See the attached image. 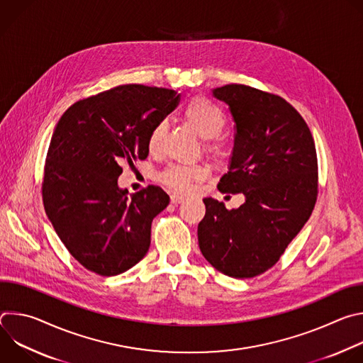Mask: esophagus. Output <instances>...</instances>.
<instances>
[{
    "instance_id": "1",
    "label": "esophagus",
    "mask_w": 363,
    "mask_h": 363,
    "mask_svg": "<svg viewBox=\"0 0 363 363\" xmlns=\"http://www.w3.org/2000/svg\"><path fill=\"white\" fill-rule=\"evenodd\" d=\"M184 201V196L182 195H178V194H174V195H171V202L172 203H181Z\"/></svg>"
}]
</instances>
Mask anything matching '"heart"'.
Segmentation results:
<instances>
[{
	"instance_id": "obj_1",
	"label": "heart",
	"mask_w": 363,
	"mask_h": 363,
	"mask_svg": "<svg viewBox=\"0 0 363 363\" xmlns=\"http://www.w3.org/2000/svg\"><path fill=\"white\" fill-rule=\"evenodd\" d=\"M184 119L191 129L203 140H211L217 138L225 126V115L220 106L206 97H196L191 100L184 109ZM164 123L155 125L150 130L147 146L155 150L164 136ZM213 155H221L218 145L210 143L206 146ZM206 169L202 165H171L161 174V181L177 191H188L194 182L203 179Z\"/></svg>"
}]
</instances>
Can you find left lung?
<instances>
[{
	"instance_id": "obj_1",
	"label": "left lung",
	"mask_w": 363,
	"mask_h": 363,
	"mask_svg": "<svg viewBox=\"0 0 363 363\" xmlns=\"http://www.w3.org/2000/svg\"><path fill=\"white\" fill-rule=\"evenodd\" d=\"M235 123L221 192L242 194L238 208L203 198L198 244L213 267L250 279L273 267L312 214L318 195L316 147L300 113L280 96L244 84L213 89Z\"/></svg>"
}]
</instances>
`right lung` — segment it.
Masks as SVG:
<instances>
[{
  "label": "right lung",
  "instance_id": "add662e5",
  "mask_svg": "<svg viewBox=\"0 0 363 363\" xmlns=\"http://www.w3.org/2000/svg\"><path fill=\"white\" fill-rule=\"evenodd\" d=\"M178 101L171 89L123 84L76 101L56 125L44 167V210L87 270L116 276L146 255L152 220L169 196L149 185L129 198L118 178L122 164L146 160L150 130Z\"/></svg>",
  "mask_w": 363,
  "mask_h": 363
}]
</instances>
